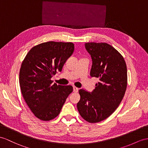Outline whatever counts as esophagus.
Masks as SVG:
<instances>
[{
    "label": "esophagus",
    "instance_id": "34e87169",
    "mask_svg": "<svg viewBox=\"0 0 148 148\" xmlns=\"http://www.w3.org/2000/svg\"><path fill=\"white\" fill-rule=\"evenodd\" d=\"M73 92H77L78 91V88L77 87H76V86H73Z\"/></svg>",
    "mask_w": 148,
    "mask_h": 148
}]
</instances>
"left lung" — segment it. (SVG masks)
Masks as SVG:
<instances>
[{"mask_svg":"<svg viewBox=\"0 0 148 148\" xmlns=\"http://www.w3.org/2000/svg\"><path fill=\"white\" fill-rule=\"evenodd\" d=\"M92 65L90 76L99 78L92 92L80 89L77 109L80 116L90 123L109 117L119 106L127 88V66L124 58L105 42H86Z\"/></svg>","mask_w":148,"mask_h":148,"instance_id":"1","label":"left lung"}]
</instances>
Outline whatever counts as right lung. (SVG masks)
Returning <instances> with one entry per match:
<instances>
[{
  "mask_svg": "<svg viewBox=\"0 0 148 148\" xmlns=\"http://www.w3.org/2000/svg\"><path fill=\"white\" fill-rule=\"evenodd\" d=\"M74 49L72 42H43L32 48L21 64V90L27 105L39 119L48 121L58 116L73 92L72 86L53 84L51 78L62 71Z\"/></svg>",
  "mask_w": 148,
  "mask_h": 148,
  "instance_id": "1",
  "label": "right lung"
}]
</instances>
